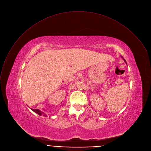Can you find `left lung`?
Wrapping results in <instances>:
<instances>
[{
	"instance_id": "left-lung-1",
	"label": "left lung",
	"mask_w": 151,
	"mask_h": 151,
	"mask_svg": "<svg viewBox=\"0 0 151 151\" xmlns=\"http://www.w3.org/2000/svg\"><path fill=\"white\" fill-rule=\"evenodd\" d=\"M122 58H123V60H124V62H125V63H126V64H127V63H126V60H125V59H124V58H123V57H122Z\"/></svg>"
}]
</instances>
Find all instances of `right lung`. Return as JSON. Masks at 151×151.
<instances>
[{
	"label": "right lung",
	"instance_id": "1",
	"mask_svg": "<svg viewBox=\"0 0 151 151\" xmlns=\"http://www.w3.org/2000/svg\"><path fill=\"white\" fill-rule=\"evenodd\" d=\"M32 109L33 111H34L35 112H36V114H39V115H43V116H46V115L45 114L44 112H42L41 111H40V110L38 109Z\"/></svg>",
	"mask_w": 151,
	"mask_h": 151
}]
</instances>
